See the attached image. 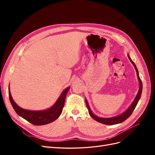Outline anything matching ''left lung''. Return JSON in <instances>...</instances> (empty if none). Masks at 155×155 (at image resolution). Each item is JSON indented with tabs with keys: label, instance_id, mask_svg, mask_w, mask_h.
<instances>
[{
	"label": "left lung",
	"instance_id": "left-lung-1",
	"mask_svg": "<svg viewBox=\"0 0 155 155\" xmlns=\"http://www.w3.org/2000/svg\"><path fill=\"white\" fill-rule=\"evenodd\" d=\"M128 58L129 59V60L130 61V62L132 63L134 65V67L135 68V70L136 71H137V76H138V81H139V83H140V88H139V91H138V92L137 94V96H136L134 100L133 101V104L130 105V106L129 107V109L127 110L125 112H124V113L122 114L121 115H119L118 116H116V117H113V118H100V117H97L96 116V115L94 114L92 111L91 110V109L90 107H89L88 106V102L87 101V100L85 101L86 102V105H87V109L88 110V113L89 114L91 115V116L92 117V118L93 119H94L95 120H96L97 121H98V122L100 123H101V124H106V125H114V124H120V123H121L123 122V121H124L125 120L127 119L131 115V114L133 113V110H134L136 106H137L138 102L140 100V97H141V95H142V82L141 81V79H140V76H139V74H138V71L137 70V67H136L135 64L134 63V62L132 60H131V59L130 58V57L128 55Z\"/></svg>",
	"mask_w": 155,
	"mask_h": 155
}]
</instances>
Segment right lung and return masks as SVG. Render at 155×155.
<instances>
[{
    "label": "right lung",
    "instance_id": "add662e5",
    "mask_svg": "<svg viewBox=\"0 0 155 155\" xmlns=\"http://www.w3.org/2000/svg\"><path fill=\"white\" fill-rule=\"evenodd\" d=\"M70 87L63 92L61 95L60 96L58 101L55 104L51 107L50 109L45 110L41 111H33L23 109L20 107H18L12 99L11 94L9 88V98L11 102V104L15 110L16 113L21 116L22 118L27 120L30 124L35 125H43L50 124L55 121L61 114L63 107L64 105L65 97L67 94L68 92Z\"/></svg>",
    "mask_w": 155,
    "mask_h": 155
}]
</instances>
